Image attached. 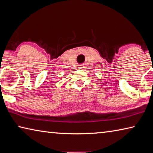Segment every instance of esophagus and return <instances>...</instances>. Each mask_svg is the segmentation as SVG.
I'll list each match as a JSON object with an SVG mask.
<instances>
[{
	"mask_svg": "<svg viewBox=\"0 0 153 153\" xmlns=\"http://www.w3.org/2000/svg\"><path fill=\"white\" fill-rule=\"evenodd\" d=\"M85 64H82V65H80L79 68L80 69H82V68H86V66H85Z\"/></svg>",
	"mask_w": 153,
	"mask_h": 153,
	"instance_id": "1",
	"label": "esophagus"
}]
</instances>
